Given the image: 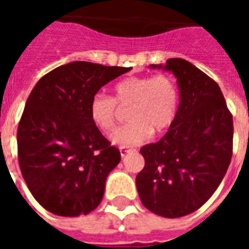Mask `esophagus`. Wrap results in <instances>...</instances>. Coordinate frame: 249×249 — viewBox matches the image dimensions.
<instances>
[{
  "label": "esophagus",
  "mask_w": 249,
  "mask_h": 249,
  "mask_svg": "<svg viewBox=\"0 0 249 249\" xmlns=\"http://www.w3.org/2000/svg\"><path fill=\"white\" fill-rule=\"evenodd\" d=\"M132 151L130 148H126V146H121L120 148V153H121V156H125L126 153H129V152Z\"/></svg>",
  "instance_id": "34e87169"
}]
</instances>
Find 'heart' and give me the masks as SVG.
<instances>
[{"instance_id":"1","label":"heart","mask_w":249,"mask_h":249,"mask_svg":"<svg viewBox=\"0 0 249 249\" xmlns=\"http://www.w3.org/2000/svg\"><path fill=\"white\" fill-rule=\"evenodd\" d=\"M117 105L128 107L129 123L114 132L110 140L119 146L140 145L155 133H162L175 123L178 109V89L171 76L128 77L114 85L113 97L94 94L89 103L92 123L110 132L117 121Z\"/></svg>"}]
</instances>
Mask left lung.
Returning <instances> with one entry per match:
<instances>
[{
    "instance_id": "obj_1",
    "label": "left lung",
    "mask_w": 249,
    "mask_h": 249,
    "mask_svg": "<svg viewBox=\"0 0 249 249\" xmlns=\"http://www.w3.org/2000/svg\"><path fill=\"white\" fill-rule=\"evenodd\" d=\"M180 88V105L165 136L140 149L145 165L136 185L141 203L162 217L197 211L214 193L230 167L233 120L219 85L183 58L165 65Z\"/></svg>"
}]
</instances>
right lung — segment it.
Returning a JSON list of instances; mask_svg holds the SVG:
<instances>
[{"mask_svg":"<svg viewBox=\"0 0 249 249\" xmlns=\"http://www.w3.org/2000/svg\"><path fill=\"white\" fill-rule=\"evenodd\" d=\"M130 68L69 62L41 77L17 129L21 173L33 197L52 213L76 217L101 203L120 151L93 124L89 103Z\"/></svg>","mask_w":249,"mask_h":249,"instance_id":"right-lung-1","label":"right lung"}]
</instances>
